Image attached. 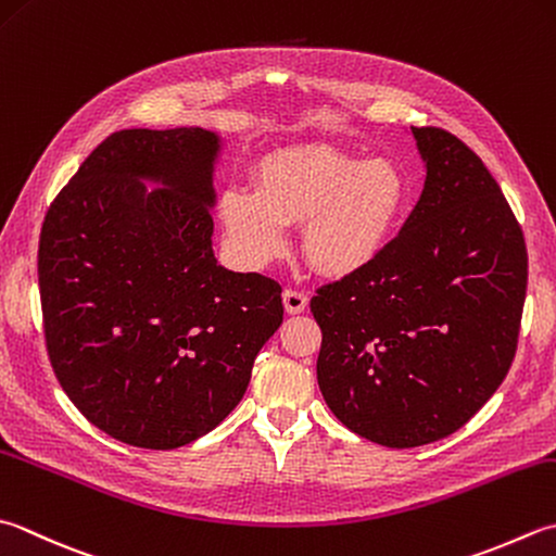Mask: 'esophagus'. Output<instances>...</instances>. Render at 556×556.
<instances>
[{"instance_id":"esophagus-1","label":"esophagus","mask_w":556,"mask_h":556,"mask_svg":"<svg viewBox=\"0 0 556 556\" xmlns=\"http://www.w3.org/2000/svg\"><path fill=\"white\" fill-rule=\"evenodd\" d=\"M281 299H285V308L289 315H299L308 308V293L296 291V289H285L281 293Z\"/></svg>"}]
</instances>
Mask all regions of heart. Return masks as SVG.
I'll list each match as a JSON object with an SVG mask.
<instances>
[{"instance_id": "1", "label": "heart", "mask_w": 556, "mask_h": 556, "mask_svg": "<svg viewBox=\"0 0 556 556\" xmlns=\"http://www.w3.org/2000/svg\"><path fill=\"white\" fill-rule=\"evenodd\" d=\"M253 190L219 194V219L248 267L287 253L285 226H301V253L325 277H350L383 253L405 210L407 180L390 159L306 144L257 163Z\"/></svg>"}]
</instances>
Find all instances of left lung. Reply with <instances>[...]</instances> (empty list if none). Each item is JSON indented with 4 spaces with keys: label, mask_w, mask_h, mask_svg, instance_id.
I'll use <instances>...</instances> for the list:
<instances>
[{
    "label": "left lung",
    "mask_w": 556,
    "mask_h": 556,
    "mask_svg": "<svg viewBox=\"0 0 556 556\" xmlns=\"http://www.w3.org/2000/svg\"><path fill=\"white\" fill-rule=\"evenodd\" d=\"M421 198L366 269L311 299L320 393L346 429L388 448L451 437L516 356L528 287L523 228L482 159L441 127H412Z\"/></svg>",
    "instance_id": "8db88e82"
}]
</instances>
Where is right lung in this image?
<instances>
[{"mask_svg": "<svg viewBox=\"0 0 556 556\" xmlns=\"http://www.w3.org/2000/svg\"><path fill=\"white\" fill-rule=\"evenodd\" d=\"M219 149L202 127L119 129L42 222L52 371L93 427L137 448H180L219 427L285 318L275 279L216 265Z\"/></svg>", "mask_w": 556, "mask_h": 556, "instance_id": "add662e5", "label": "right lung"}]
</instances>
